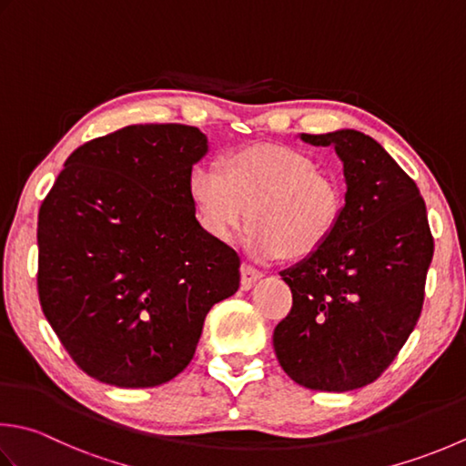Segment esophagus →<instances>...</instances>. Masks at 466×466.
I'll return each instance as SVG.
<instances>
[{"label": "esophagus", "instance_id": "34e87169", "mask_svg": "<svg viewBox=\"0 0 466 466\" xmlns=\"http://www.w3.org/2000/svg\"><path fill=\"white\" fill-rule=\"evenodd\" d=\"M258 279H262V272H258L257 268H252L250 264H242V267H240V285H242L244 290H248Z\"/></svg>", "mask_w": 466, "mask_h": 466}]
</instances>
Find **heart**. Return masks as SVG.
<instances>
[{"label": "heart", "mask_w": 466, "mask_h": 466, "mask_svg": "<svg viewBox=\"0 0 466 466\" xmlns=\"http://www.w3.org/2000/svg\"><path fill=\"white\" fill-rule=\"evenodd\" d=\"M198 224L218 242L230 240L246 214L244 244L260 260H305L331 238L343 196L299 149L254 143L222 155L220 167L198 166L187 179Z\"/></svg>", "instance_id": "1"}]
</instances>
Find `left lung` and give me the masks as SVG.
<instances>
[{
  "mask_svg": "<svg viewBox=\"0 0 466 466\" xmlns=\"http://www.w3.org/2000/svg\"><path fill=\"white\" fill-rule=\"evenodd\" d=\"M300 139L335 147L348 191L323 248L280 272L293 307L272 343L299 386L350 391L376 381L416 327L434 240L420 189L370 135Z\"/></svg>",
  "mask_w": 466,
  "mask_h": 466,
  "instance_id": "left-lung-1",
  "label": "left lung"
}]
</instances>
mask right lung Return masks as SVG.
<instances>
[{"label": "right lung", "mask_w": 466, "mask_h": 466, "mask_svg": "<svg viewBox=\"0 0 466 466\" xmlns=\"http://www.w3.org/2000/svg\"><path fill=\"white\" fill-rule=\"evenodd\" d=\"M208 139L131 125L70 155L38 214L42 311L103 384L153 388L187 368L209 309L240 287V258L202 230L187 196Z\"/></svg>", "instance_id": "add662e5"}]
</instances>
